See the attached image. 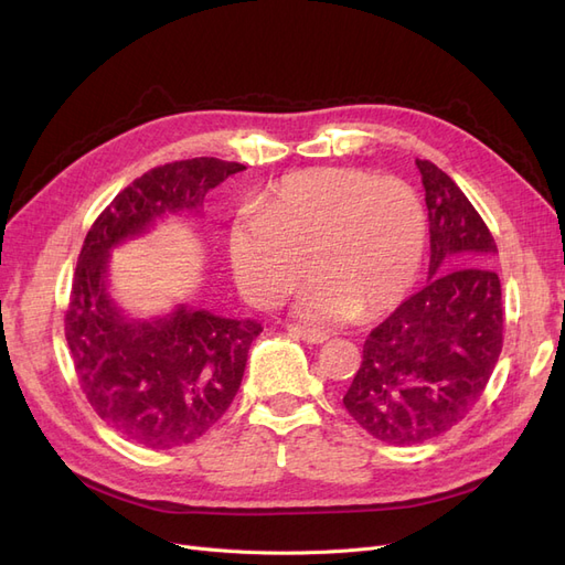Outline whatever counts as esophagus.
I'll return each instance as SVG.
<instances>
[{"mask_svg":"<svg viewBox=\"0 0 565 565\" xmlns=\"http://www.w3.org/2000/svg\"><path fill=\"white\" fill-rule=\"evenodd\" d=\"M287 330L292 332L295 337H299L301 341H306V344H322V341L330 339L328 334L320 332V330H306V328H299V324H289Z\"/></svg>","mask_w":565,"mask_h":565,"instance_id":"obj_1","label":"esophagus"}]
</instances>
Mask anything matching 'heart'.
<instances>
[{
	"label": "heart",
	"instance_id": "1",
	"mask_svg": "<svg viewBox=\"0 0 565 565\" xmlns=\"http://www.w3.org/2000/svg\"><path fill=\"white\" fill-rule=\"evenodd\" d=\"M424 247L426 214L415 188L355 167L285 177L228 233L235 280L254 306L276 309L306 266L313 270L297 311L316 322L391 311L413 289Z\"/></svg>",
	"mask_w": 565,
	"mask_h": 565
}]
</instances>
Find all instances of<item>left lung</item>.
<instances>
[{
    "label": "left lung",
    "instance_id": "1",
    "mask_svg": "<svg viewBox=\"0 0 565 565\" xmlns=\"http://www.w3.org/2000/svg\"><path fill=\"white\" fill-rule=\"evenodd\" d=\"M415 162L429 210V282L367 334L344 396L349 415L388 446H422L465 419L504 332L492 233L443 169Z\"/></svg>",
    "mask_w": 565,
    "mask_h": 565
}]
</instances>
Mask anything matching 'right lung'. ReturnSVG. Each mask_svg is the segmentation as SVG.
Masks as SVG:
<instances>
[{
    "mask_svg": "<svg viewBox=\"0 0 565 565\" xmlns=\"http://www.w3.org/2000/svg\"><path fill=\"white\" fill-rule=\"evenodd\" d=\"M243 169L216 158L150 169L117 193L84 237L65 339L94 413L139 446L169 450L207 434L241 388L262 324L185 303L162 318L129 320L108 295L110 249L164 214L198 210L212 188Z\"/></svg>",
    "mask_w": 565,
    "mask_h": 565,
    "instance_id": "obj_1",
    "label": "right lung"
}]
</instances>
